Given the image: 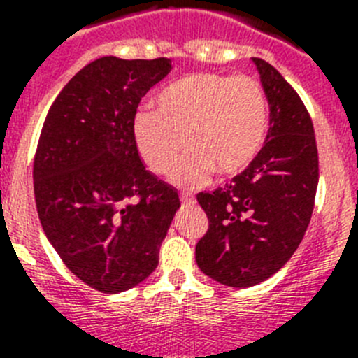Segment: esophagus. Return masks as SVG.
Instances as JSON below:
<instances>
[{"mask_svg": "<svg viewBox=\"0 0 358 358\" xmlns=\"http://www.w3.org/2000/svg\"><path fill=\"white\" fill-rule=\"evenodd\" d=\"M194 201L195 197L192 194H181V202H185V204H192Z\"/></svg>", "mask_w": 358, "mask_h": 358, "instance_id": "34e87169", "label": "esophagus"}]
</instances>
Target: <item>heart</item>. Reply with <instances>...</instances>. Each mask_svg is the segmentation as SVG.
I'll return each instance as SVG.
<instances>
[{"label": "heart", "mask_w": 358, "mask_h": 358, "mask_svg": "<svg viewBox=\"0 0 358 358\" xmlns=\"http://www.w3.org/2000/svg\"><path fill=\"white\" fill-rule=\"evenodd\" d=\"M268 100L256 78L199 71L172 82L157 93L156 113L134 118V141L147 169L173 173L181 188H197L211 177L242 173L258 157L267 138Z\"/></svg>", "instance_id": "1"}]
</instances>
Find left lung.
<instances>
[{
    "label": "left lung",
    "instance_id": "1",
    "mask_svg": "<svg viewBox=\"0 0 358 358\" xmlns=\"http://www.w3.org/2000/svg\"><path fill=\"white\" fill-rule=\"evenodd\" d=\"M271 107L262 152L224 188L197 195L208 215L195 245L202 273L227 287H252L278 273L301 243L314 211L319 156L305 103L274 66L252 57Z\"/></svg>",
    "mask_w": 358,
    "mask_h": 358
}]
</instances>
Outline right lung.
I'll return each instance as SVG.
<instances>
[{
	"mask_svg": "<svg viewBox=\"0 0 358 358\" xmlns=\"http://www.w3.org/2000/svg\"><path fill=\"white\" fill-rule=\"evenodd\" d=\"M170 59L100 57L62 87L34 159L41 226L66 267L103 294L129 290L159 262L181 206L172 186L145 169L134 141L141 98Z\"/></svg>",
	"mask_w": 358,
	"mask_h": 358,
	"instance_id": "1",
	"label": "right lung"
}]
</instances>
